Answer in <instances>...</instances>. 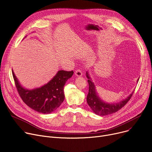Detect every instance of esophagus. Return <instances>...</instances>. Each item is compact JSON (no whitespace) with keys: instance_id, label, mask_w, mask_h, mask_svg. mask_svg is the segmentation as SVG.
Returning a JSON list of instances; mask_svg holds the SVG:
<instances>
[{"instance_id":"obj_1","label":"esophagus","mask_w":152,"mask_h":152,"mask_svg":"<svg viewBox=\"0 0 152 152\" xmlns=\"http://www.w3.org/2000/svg\"><path fill=\"white\" fill-rule=\"evenodd\" d=\"M75 75L77 77H82V71L80 69H78V70H75Z\"/></svg>"}]
</instances>
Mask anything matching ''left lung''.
<instances>
[{
	"mask_svg": "<svg viewBox=\"0 0 152 152\" xmlns=\"http://www.w3.org/2000/svg\"><path fill=\"white\" fill-rule=\"evenodd\" d=\"M86 77L88 79V83L89 85V91L86 96V101L93 112L97 115H106L117 112L126 104L134 93L133 91L127 98L119 102L113 103H106L99 98L96 91L95 83L92 81L88 71L86 72ZM139 80V78L137 80V82Z\"/></svg>",
	"mask_w": 152,
	"mask_h": 152,
	"instance_id": "1",
	"label": "left lung"
}]
</instances>
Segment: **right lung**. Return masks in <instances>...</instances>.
<instances>
[{"instance_id": "obj_1", "label": "right lung", "mask_w": 152, "mask_h": 152, "mask_svg": "<svg viewBox=\"0 0 152 152\" xmlns=\"http://www.w3.org/2000/svg\"><path fill=\"white\" fill-rule=\"evenodd\" d=\"M73 74L72 70H59L46 84L29 90L20 84L12 70L17 89L23 102L31 109L42 114L51 113L60 106L65 98L64 86Z\"/></svg>"}]
</instances>
